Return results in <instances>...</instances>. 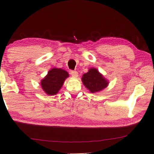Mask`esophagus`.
<instances>
[{
    "mask_svg": "<svg viewBox=\"0 0 154 154\" xmlns=\"http://www.w3.org/2000/svg\"><path fill=\"white\" fill-rule=\"evenodd\" d=\"M70 74H71L72 76L74 77H77L78 76V72L77 71H70Z\"/></svg>",
    "mask_w": 154,
    "mask_h": 154,
    "instance_id": "34e87169",
    "label": "esophagus"
}]
</instances>
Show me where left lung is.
Masks as SVG:
<instances>
[{
  "instance_id": "obj_1",
  "label": "left lung",
  "mask_w": 154,
  "mask_h": 154,
  "mask_svg": "<svg viewBox=\"0 0 154 154\" xmlns=\"http://www.w3.org/2000/svg\"><path fill=\"white\" fill-rule=\"evenodd\" d=\"M82 82L84 85L92 93H95L103 90L108 85V82L97 69H90L89 71L83 74Z\"/></svg>"
}]
</instances>
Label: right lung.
I'll use <instances>...</instances> for the list:
<instances>
[{"label":"right lung","instance_id":"obj_1","mask_svg":"<svg viewBox=\"0 0 154 154\" xmlns=\"http://www.w3.org/2000/svg\"><path fill=\"white\" fill-rule=\"evenodd\" d=\"M68 77L69 74L66 71L55 68L50 70L48 75L41 81V86L48 94H56Z\"/></svg>","mask_w":154,"mask_h":154}]
</instances>
